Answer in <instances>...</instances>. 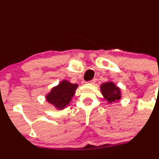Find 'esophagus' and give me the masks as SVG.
<instances>
[{
  "instance_id": "obj_1",
  "label": "esophagus",
  "mask_w": 159,
  "mask_h": 159,
  "mask_svg": "<svg viewBox=\"0 0 159 159\" xmlns=\"http://www.w3.org/2000/svg\"><path fill=\"white\" fill-rule=\"evenodd\" d=\"M95 82H96V79H95V78H94V79L90 80V81H89L88 83H91V84H94V83H95Z\"/></svg>"
}]
</instances>
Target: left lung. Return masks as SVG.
Segmentation results:
<instances>
[{
    "label": "left lung",
    "instance_id": "left-lung-1",
    "mask_svg": "<svg viewBox=\"0 0 159 159\" xmlns=\"http://www.w3.org/2000/svg\"><path fill=\"white\" fill-rule=\"evenodd\" d=\"M101 92L104 98L109 103L120 100L121 98L120 89L116 86V85L112 82H108L101 85Z\"/></svg>",
    "mask_w": 159,
    "mask_h": 159
}]
</instances>
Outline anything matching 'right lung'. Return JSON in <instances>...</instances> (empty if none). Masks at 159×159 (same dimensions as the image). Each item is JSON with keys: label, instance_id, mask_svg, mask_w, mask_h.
<instances>
[{"label": "right lung", "instance_id": "obj_1", "mask_svg": "<svg viewBox=\"0 0 159 159\" xmlns=\"http://www.w3.org/2000/svg\"><path fill=\"white\" fill-rule=\"evenodd\" d=\"M77 87V84H72L67 80H63L47 95L46 100L54 105L56 108L62 110L71 102Z\"/></svg>", "mask_w": 159, "mask_h": 159}]
</instances>
